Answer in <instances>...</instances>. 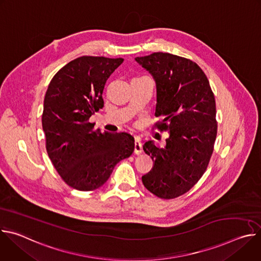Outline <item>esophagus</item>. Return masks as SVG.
I'll return each mask as SVG.
<instances>
[{
	"instance_id": "34e87169",
	"label": "esophagus",
	"mask_w": 261,
	"mask_h": 261,
	"mask_svg": "<svg viewBox=\"0 0 261 261\" xmlns=\"http://www.w3.org/2000/svg\"><path fill=\"white\" fill-rule=\"evenodd\" d=\"M134 152L136 155H139L142 152V146H141V142L140 139L138 137H135V148Z\"/></svg>"
}]
</instances>
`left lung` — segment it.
I'll use <instances>...</instances> for the list:
<instances>
[{"label": "left lung", "instance_id": "1", "mask_svg": "<svg viewBox=\"0 0 261 261\" xmlns=\"http://www.w3.org/2000/svg\"><path fill=\"white\" fill-rule=\"evenodd\" d=\"M157 87L155 126L168 131L165 147L146 141L143 151L155 161L142 175L144 187L162 199L188 192L205 172L217 136L216 101L208 80L193 61L167 53L135 59Z\"/></svg>", "mask_w": 261, "mask_h": 261}]
</instances>
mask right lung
<instances>
[{
  "instance_id": "add662e5",
  "label": "right lung",
  "mask_w": 261,
  "mask_h": 261,
  "mask_svg": "<svg viewBox=\"0 0 261 261\" xmlns=\"http://www.w3.org/2000/svg\"><path fill=\"white\" fill-rule=\"evenodd\" d=\"M123 62L80 57L61 68L47 88L42 114L46 151L62 179L76 190L101 187L134 151L131 134L101 131L89 122L104 105L106 81Z\"/></svg>"
}]
</instances>
